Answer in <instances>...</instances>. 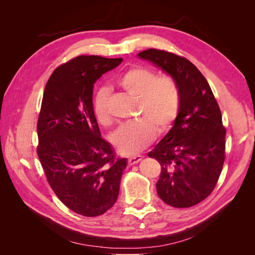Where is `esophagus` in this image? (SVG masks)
Segmentation results:
<instances>
[{
	"label": "esophagus",
	"instance_id": "34e87169",
	"mask_svg": "<svg viewBox=\"0 0 255 255\" xmlns=\"http://www.w3.org/2000/svg\"><path fill=\"white\" fill-rule=\"evenodd\" d=\"M141 159H142V156L136 155V156H133V157H129V158L128 159V163L129 166H132V165H135V164H137V163H139V161H140Z\"/></svg>",
	"mask_w": 255,
	"mask_h": 255
}]
</instances>
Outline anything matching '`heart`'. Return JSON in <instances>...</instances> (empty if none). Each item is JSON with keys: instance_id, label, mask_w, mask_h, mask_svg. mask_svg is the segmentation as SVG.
I'll return each instance as SVG.
<instances>
[{"instance_id": "1", "label": "heart", "mask_w": 255, "mask_h": 255, "mask_svg": "<svg viewBox=\"0 0 255 255\" xmlns=\"http://www.w3.org/2000/svg\"><path fill=\"white\" fill-rule=\"evenodd\" d=\"M118 85L137 99L139 120L120 126L112 134L111 141L123 155H134L153 141L156 130L161 134L171 127L179 111V87L171 76H156L151 69L143 67L128 69L119 78ZM109 96V89L101 88L95 98L96 118L103 126L112 123L107 109Z\"/></svg>"}]
</instances>
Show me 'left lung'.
<instances>
[{"label":"left lung","instance_id":"1","mask_svg":"<svg viewBox=\"0 0 255 255\" xmlns=\"http://www.w3.org/2000/svg\"><path fill=\"white\" fill-rule=\"evenodd\" d=\"M169 74L180 92L173 127L148 155L161 166L158 197L173 207H190L211 195L225 163L226 128L203 74L186 58L149 49L138 53Z\"/></svg>","mask_w":255,"mask_h":255}]
</instances>
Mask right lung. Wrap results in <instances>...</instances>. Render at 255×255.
I'll list each match as a JSON object with an SVG mask.
<instances>
[{
	"mask_svg": "<svg viewBox=\"0 0 255 255\" xmlns=\"http://www.w3.org/2000/svg\"><path fill=\"white\" fill-rule=\"evenodd\" d=\"M122 58L75 57L59 66L45 85L37 123V154L47 180L68 208L86 217L117 201L127 158L115 156L94 113V85Z\"/></svg>",
	"mask_w": 255,
	"mask_h": 255,
	"instance_id": "1",
	"label": "right lung"
}]
</instances>
